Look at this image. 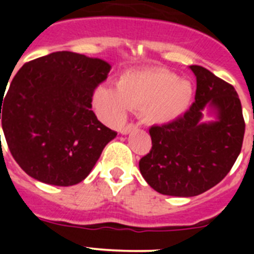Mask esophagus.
Listing matches in <instances>:
<instances>
[{
    "mask_svg": "<svg viewBox=\"0 0 254 254\" xmlns=\"http://www.w3.org/2000/svg\"><path fill=\"white\" fill-rule=\"evenodd\" d=\"M134 128H136V126H134L133 123H128V125H127V126L122 127V128L120 129V132L122 134H127V133H129V132H131L132 129H134Z\"/></svg>",
    "mask_w": 254,
    "mask_h": 254,
    "instance_id": "1",
    "label": "esophagus"
}]
</instances>
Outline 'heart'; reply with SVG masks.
Segmentation results:
<instances>
[{
  "label": "heart",
  "mask_w": 254,
  "mask_h": 254,
  "mask_svg": "<svg viewBox=\"0 0 254 254\" xmlns=\"http://www.w3.org/2000/svg\"><path fill=\"white\" fill-rule=\"evenodd\" d=\"M192 99L193 86L190 80L161 67L126 71L117 87L100 85L94 93L96 111L113 125L122 122L128 109H140L147 123L167 125L181 118Z\"/></svg>",
  "instance_id": "obj_1"
}]
</instances>
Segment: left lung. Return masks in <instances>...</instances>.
<instances>
[{"mask_svg": "<svg viewBox=\"0 0 254 254\" xmlns=\"http://www.w3.org/2000/svg\"><path fill=\"white\" fill-rule=\"evenodd\" d=\"M194 103L174 122L150 128L152 147L140 160L147 185L167 196L193 197L223 181L241 154L246 123L237 91L201 66ZM205 110L215 120L202 121Z\"/></svg>", "mask_w": 254, "mask_h": 254, "instance_id": "8db88e82", "label": "left lung"}]
</instances>
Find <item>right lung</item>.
<instances>
[{
	"label": "right lung",
	"mask_w": 254,
	"mask_h": 254,
	"mask_svg": "<svg viewBox=\"0 0 254 254\" xmlns=\"http://www.w3.org/2000/svg\"><path fill=\"white\" fill-rule=\"evenodd\" d=\"M111 68L100 58L55 52L24 64L0 93L4 138L28 176L61 187L89 176L117 136L91 111L94 90Z\"/></svg>",
	"instance_id": "right-lung-1"
}]
</instances>
